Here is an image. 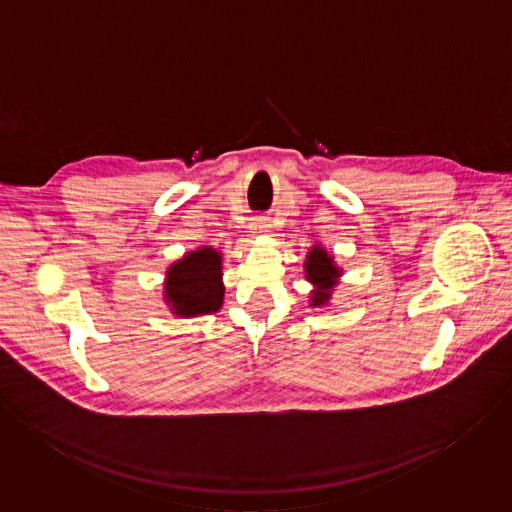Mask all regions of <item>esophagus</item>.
I'll list each match as a JSON object with an SVG mask.
<instances>
[{
    "mask_svg": "<svg viewBox=\"0 0 512 512\" xmlns=\"http://www.w3.org/2000/svg\"><path fill=\"white\" fill-rule=\"evenodd\" d=\"M251 229H253V233H259V235L269 233L271 231V221H269L267 216H257L255 221H253V225H251Z\"/></svg>",
    "mask_w": 512,
    "mask_h": 512,
    "instance_id": "1",
    "label": "esophagus"
}]
</instances>
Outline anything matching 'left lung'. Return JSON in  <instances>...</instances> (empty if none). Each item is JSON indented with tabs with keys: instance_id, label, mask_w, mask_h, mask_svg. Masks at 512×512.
Returning <instances> with one entry per match:
<instances>
[{
	"instance_id": "1",
	"label": "left lung",
	"mask_w": 512,
	"mask_h": 512,
	"mask_svg": "<svg viewBox=\"0 0 512 512\" xmlns=\"http://www.w3.org/2000/svg\"><path fill=\"white\" fill-rule=\"evenodd\" d=\"M304 267H306L308 281H312L316 285L314 294L310 298V302H312L310 306L318 308V306L328 304L330 296H332V289H334L336 279L340 277L342 269L334 265V257L320 245L312 247Z\"/></svg>"
}]
</instances>
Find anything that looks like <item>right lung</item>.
I'll return each mask as SVG.
<instances>
[{"label": "right lung", "mask_w": 512, "mask_h": 512, "mask_svg": "<svg viewBox=\"0 0 512 512\" xmlns=\"http://www.w3.org/2000/svg\"><path fill=\"white\" fill-rule=\"evenodd\" d=\"M223 255L212 247L186 253L166 271L164 300L172 314L194 318L221 310L225 298Z\"/></svg>", "instance_id": "right-lung-1"}]
</instances>
